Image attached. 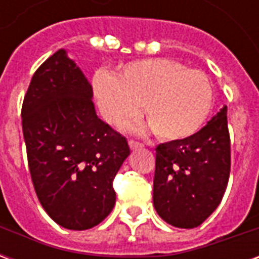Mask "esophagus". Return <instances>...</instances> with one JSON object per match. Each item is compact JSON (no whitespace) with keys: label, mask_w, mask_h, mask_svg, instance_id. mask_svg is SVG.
<instances>
[{"label":"esophagus","mask_w":259,"mask_h":259,"mask_svg":"<svg viewBox=\"0 0 259 259\" xmlns=\"http://www.w3.org/2000/svg\"><path fill=\"white\" fill-rule=\"evenodd\" d=\"M129 147L132 148V150H137V148H143L144 147V144L143 143H140V141H136V140H129Z\"/></svg>","instance_id":"1"}]
</instances>
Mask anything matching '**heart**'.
<instances>
[{
	"label": "heart",
	"mask_w": 259,
	"mask_h": 259,
	"mask_svg": "<svg viewBox=\"0 0 259 259\" xmlns=\"http://www.w3.org/2000/svg\"><path fill=\"white\" fill-rule=\"evenodd\" d=\"M94 91L109 123L136 116L141 104L154 133L168 141L195 135L212 105V85L205 74L166 58L129 62L118 76L100 70Z\"/></svg>",
	"instance_id": "heart-1"
}]
</instances>
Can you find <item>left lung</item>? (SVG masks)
<instances>
[{
    "mask_svg": "<svg viewBox=\"0 0 259 259\" xmlns=\"http://www.w3.org/2000/svg\"><path fill=\"white\" fill-rule=\"evenodd\" d=\"M154 206L165 222L200 226L221 204L230 175L228 108L189 139L155 148Z\"/></svg>",
    "mask_w": 259,
    "mask_h": 259,
    "instance_id": "left-lung-1",
    "label": "left lung"
}]
</instances>
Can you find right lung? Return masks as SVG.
<instances>
[{
  "instance_id": "1",
  "label": "right lung",
  "mask_w": 259,
  "mask_h": 259,
  "mask_svg": "<svg viewBox=\"0 0 259 259\" xmlns=\"http://www.w3.org/2000/svg\"><path fill=\"white\" fill-rule=\"evenodd\" d=\"M91 97L83 72L58 50L34 72L22 105L37 198L70 230L94 228L111 213L113 179L130 154L126 137L97 116Z\"/></svg>"
}]
</instances>
